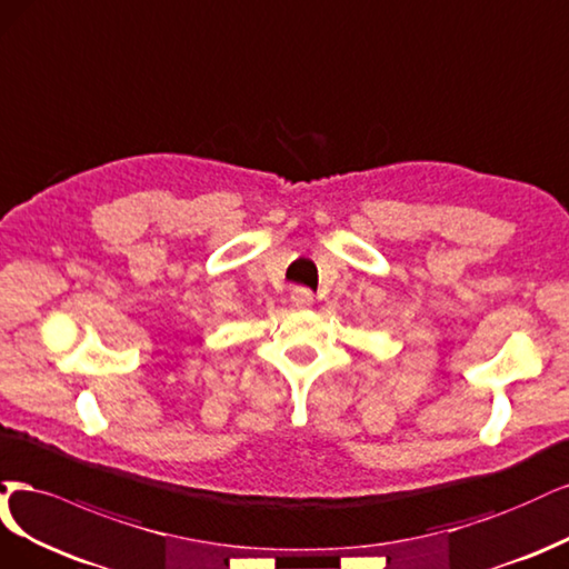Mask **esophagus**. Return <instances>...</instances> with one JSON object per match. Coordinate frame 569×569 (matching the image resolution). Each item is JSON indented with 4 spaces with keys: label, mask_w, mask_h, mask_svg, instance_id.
I'll return each mask as SVG.
<instances>
[{
    "label": "esophagus",
    "mask_w": 569,
    "mask_h": 569,
    "mask_svg": "<svg viewBox=\"0 0 569 569\" xmlns=\"http://www.w3.org/2000/svg\"><path fill=\"white\" fill-rule=\"evenodd\" d=\"M290 302H292V307H296V309L305 311V309H309L311 305H315V296H311V292L305 290V288H296V290L290 292Z\"/></svg>",
    "instance_id": "34e87169"
}]
</instances>
